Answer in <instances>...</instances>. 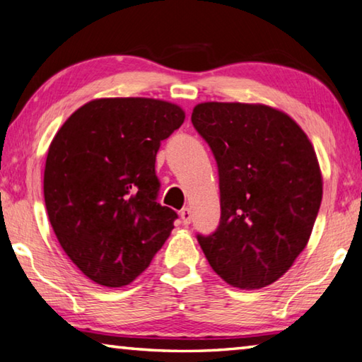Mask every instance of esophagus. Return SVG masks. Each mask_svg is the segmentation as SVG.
I'll return each mask as SVG.
<instances>
[{"mask_svg": "<svg viewBox=\"0 0 362 362\" xmlns=\"http://www.w3.org/2000/svg\"><path fill=\"white\" fill-rule=\"evenodd\" d=\"M180 218L183 225H189V222H192V211H189L188 207H183L180 211Z\"/></svg>", "mask_w": 362, "mask_h": 362, "instance_id": "1", "label": "esophagus"}]
</instances>
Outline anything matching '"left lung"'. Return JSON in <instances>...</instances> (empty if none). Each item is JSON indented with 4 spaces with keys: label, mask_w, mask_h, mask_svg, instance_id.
Listing matches in <instances>:
<instances>
[{
    "label": "left lung",
    "mask_w": 362,
    "mask_h": 362,
    "mask_svg": "<svg viewBox=\"0 0 362 362\" xmlns=\"http://www.w3.org/2000/svg\"><path fill=\"white\" fill-rule=\"evenodd\" d=\"M192 122L214 151L220 223L198 243L233 287L278 281L306 247L322 199L313 144L289 115L263 103L203 102Z\"/></svg>",
    "instance_id": "obj_1"
}]
</instances>
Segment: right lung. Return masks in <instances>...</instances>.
<instances>
[{"mask_svg": "<svg viewBox=\"0 0 362 362\" xmlns=\"http://www.w3.org/2000/svg\"><path fill=\"white\" fill-rule=\"evenodd\" d=\"M185 121L177 103L103 97L73 112L45 166L49 222L69 259L95 284H131L174 228L156 203V153Z\"/></svg>", "mask_w": 362, "mask_h": 362, "instance_id": "obj_1", "label": "right lung"}]
</instances>
